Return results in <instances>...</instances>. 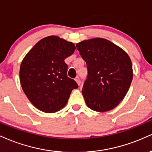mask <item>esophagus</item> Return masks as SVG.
Segmentation results:
<instances>
[{
    "instance_id": "34e87169",
    "label": "esophagus",
    "mask_w": 152,
    "mask_h": 152,
    "mask_svg": "<svg viewBox=\"0 0 152 152\" xmlns=\"http://www.w3.org/2000/svg\"><path fill=\"white\" fill-rule=\"evenodd\" d=\"M75 81H76V83H77L78 85H80V80L79 77H77L75 78Z\"/></svg>"
}]
</instances>
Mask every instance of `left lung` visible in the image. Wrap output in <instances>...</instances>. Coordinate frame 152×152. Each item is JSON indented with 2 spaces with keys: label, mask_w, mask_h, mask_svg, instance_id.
<instances>
[{
  "label": "left lung",
  "mask_w": 152,
  "mask_h": 152,
  "mask_svg": "<svg viewBox=\"0 0 152 152\" xmlns=\"http://www.w3.org/2000/svg\"><path fill=\"white\" fill-rule=\"evenodd\" d=\"M76 47L88 71L82 90L87 106L100 112L116 107L132 81L129 55L111 41L100 37L83 40Z\"/></svg>",
  "instance_id": "8db88e82"
}]
</instances>
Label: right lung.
<instances>
[{
  "instance_id": "1",
  "label": "right lung",
  "mask_w": 152,
  "mask_h": 152,
  "mask_svg": "<svg viewBox=\"0 0 152 152\" xmlns=\"http://www.w3.org/2000/svg\"><path fill=\"white\" fill-rule=\"evenodd\" d=\"M76 49L71 42L51 35L34 45L23 58L20 81L23 92L37 109L54 113L67 103L73 89L78 87L67 75L65 58Z\"/></svg>"
}]
</instances>
